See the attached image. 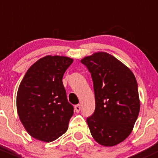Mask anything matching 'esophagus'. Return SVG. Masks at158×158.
Listing matches in <instances>:
<instances>
[{"instance_id":"1","label":"esophagus","mask_w":158,"mask_h":158,"mask_svg":"<svg viewBox=\"0 0 158 158\" xmlns=\"http://www.w3.org/2000/svg\"><path fill=\"white\" fill-rule=\"evenodd\" d=\"M81 110V106L79 104H77V105L75 106V110H76V113H79Z\"/></svg>"}]
</instances>
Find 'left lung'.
<instances>
[{"label": "left lung", "mask_w": 158, "mask_h": 158, "mask_svg": "<svg viewBox=\"0 0 158 158\" xmlns=\"http://www.w3.org/2000/svg\"><path fill=\"white\" fill-rule=\"evenodd\" d=\"M92 75L94 114L87 123L101 145H118L130 135L139 114L138 84L132 71L114 56L97 52L81 60Z\"/></svg>", "instance_id": "8db88e82"}]
</instances>
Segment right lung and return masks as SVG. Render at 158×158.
Returning <instances> with one entry per match:
<instances>
[{
	"instance_id": "obj_1",
	"label": "right lung",
	"mask_w": 158,
	"mask_h": 158,
	"mask_svg": "<svg viewBox=\"0 0 158 158\" xmlns=\"http://www.w3.org/2000/svg\"><path fill=\"white\" fill-rule=\"evenodd\" d=\"M72 58L46 56L30 66L19 86L16 108L28 133L43 142L64 134L73 115L62 79Z\"/></svg>"
}]
</instances>
